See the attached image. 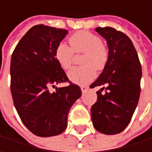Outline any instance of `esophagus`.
<instances>
[{"label": "esophagus", "instance_id": "esophagus-1", "mask_svg": "<svg viewBox=\"0 0 152 152\" xmlns=\"http://www.w3.org/2000/svg\"><path fill=\"white\" fill-rule=\"evenodd\" d=\"M88 88H88V86H81V87H80V89H81L82 93H85L87 90H88Z\"/></svg>", "mask_w": 152, "mask_h": 152}]
</instances>
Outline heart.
<instances>
[{
  "instance_id": "b5f03b06",
  "label": "heart",
  "mask_w": 152,
  "mask_h": 152,
  "mask_svg": "<svg viewBox=\"0 0 152 152\" xmlns=\"http://www.w3.org/2000/svg\"><path fill=\"white\" fill-rule=\"evenodd\" d=\"M71 48L60 42L55 49V58L64 70L72 64L73 52L83 53L80 63L84 65L73 67L68 72V78L78 85H85L96 77V69L103 70L109 59V51L102 44L101 38L88 31H80L69 39Z\"/></svg>"
}]
</instances>
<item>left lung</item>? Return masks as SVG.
Instances as JSON below:
<instances>
[{
    "label": "left lung",
    "mask_w": 152,
    "mask_h": 152,
    "mask_svg": "<svg viewBox=\"0 0 152 152\" xmlns=\"http://www.w3.org/2000/svg\"><path fill=\"white\" fill-rule=\"evenodd\" d=\"M95 30L107 42L109 59L98 79L90 85L91 88L102 87L96 92L97 102L91 107V119L98 132L116 134L127 126L137 106L142 67L133 42L125 34L112 27Z\"/></svg>",
    "instance_id": "8db88e82"
}]
</instances>
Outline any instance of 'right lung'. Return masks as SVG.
Segmentation results:
<instances>
[{"instance_id": "right-lung-1", "label": "right lung", "mask_w": 152, "mask_h": 152, "mask_svg": "<svg viewBox=\"0 0 152 152\" xmlns=\"http://www.w3.org/2000/svg\"><path fill=\"white\" fill-rule=\"evenodd\" d=\"M68 31L43 25L33 26L18 43L10 62V90L24 125L35 135L49 137L67 127L68 113L81 96L80 88L70 83L55 58V49Z\"/></svg>"}]
</instances>
